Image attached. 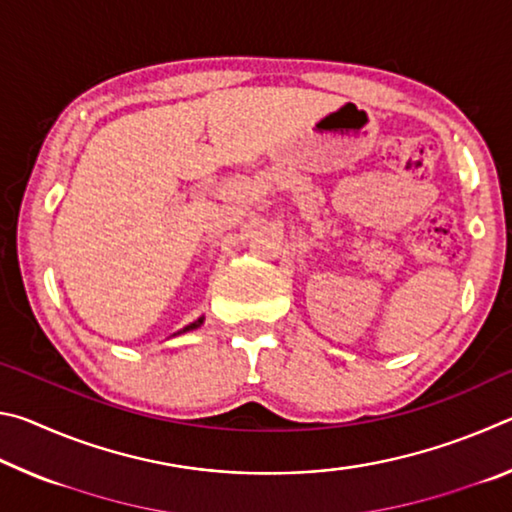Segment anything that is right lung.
I'll list each match as a JSON object with an SVG mask.
<instances>
[{
	"label": "right lung",
	"mask_w": 512,
	"mask_h": 512,
	"mask_svg": "<svg viewBox=\"0 0 512 512\" xmlns=\"http://www.w3.org/2000/svg\"><path fill=\"white\" fill-rule=\"evenodd\" d=\"M201 323H203V318H198V320H196V323H192V325H187V327L183 329V332H189V329H196V327H201Z\"/></svg>",
	"instance_id": "right-lung-1"
}]
</instances>
